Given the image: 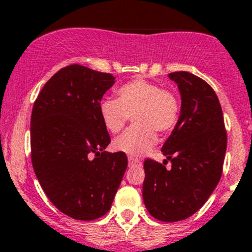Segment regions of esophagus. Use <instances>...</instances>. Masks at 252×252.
I'll return each instance as SVG.
<instances>
[{"mask_svg":"<svg viewBox=\"0 0 252 252\" xmlns=\"http://www.w3.org/2000/svg\"><path fill=\"white\" fill-rule=\"evenodd\" d=\"M128 161H129V164H140L142 163V161H140V159H138V158H135V157H128Z\"/></svg>","mask_w":252,"mask_h":252,"instance_id":"esophagus-1","label":"esophagus"}]
</instances>
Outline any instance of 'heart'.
<instances>
[{"mask_svg":"<svg viewBox=\"0 0 252 252\" xmlns=\"http://www.w3.org/2000/svg\"><path fill=\"white\" fill-rule=\"evenodd\" d=\"M180 104L176 94L144 79L128 82L117 89V99L104 98L99 115L110 133H119L133 118L134 126L113 143L119 152L140 155L152 149L157 133L168 134L179 119Z\"/></svg>","mask_w":252,"mask_h":252,"instance_id":"b5f03b06","label":"heart"}]
</instances>
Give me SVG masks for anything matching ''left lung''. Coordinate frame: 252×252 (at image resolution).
Segmentation results:
<instances>
[{
	"label": "left lung",
	"instance_id": "8db88e82",
	"mask_svg": "<svg viewBox=\"0 0 252 252\" xmlns=\"http://www.w3.org/2000/svg\"><path fill=\"white\" fill-rule=\"evenodd\" d=\"M169 78L179 88L180 115L161 148L165 160L144 161L143 200L153 218L175 222L196 213L213 194L221 178L227 137L214 89L189 72L170 73Z\"/></svg>",
	"mask_w": 252,
	"mask_h": 252
}]
</instances>
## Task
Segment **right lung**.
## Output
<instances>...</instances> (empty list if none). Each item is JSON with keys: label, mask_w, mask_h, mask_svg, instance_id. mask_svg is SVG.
I'll return each instance as SVG.
<instances>
[{"label": "right lung", "mask_w": 252, "mask_h": 252, "mask_svg": "<svg viewBox=\"0 0 252 252\" xmlns=\"http://www.w3.org/2000/svg\"><path fill=\"white\" fill-rule=\"evenodd\" d=\"M115 83L109 73L70 64L52 77L31 115V158L52 204L76 220L105 215L121 185L126 153H108L99 103Z\"/></svg>", "instance_id": "1"}]
</instances>
